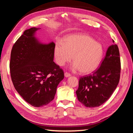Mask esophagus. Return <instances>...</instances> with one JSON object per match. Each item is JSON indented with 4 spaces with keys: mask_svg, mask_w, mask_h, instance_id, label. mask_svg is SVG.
Wrapping results in <instances>:
<instances>
[{
    "mask_svg": "<svg viewBox=\"0 0 133 133\" xmlns=\"http://www.w3.org/2000/svg\"><path fill=\"white\" fill-rule=\"evenodd\" d=\"M71 76V75L70 73H69L68 72H65L64 73V76L66 77H70V76Z\"/></svg>",
    "mask_w": 133,
    "mask_h": 133,
    "instance_id": "obj_1",
    "label": "esophagus"
}]
</instances>
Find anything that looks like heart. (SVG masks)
Masks as SVG:
<instances>
[{"instance_id":"b5f03b06","label":"heart","mask_w":133,"mask_h":133,"mask_svg":"<svg viewBox=\"0 0 133 133\" xmlns=\"http://www.w3.org/2000/svg\"><path fill=\"white\" fill-rule=\"evenodd\" d=\"M103 54V47L93 38L82 33L70 35L63 43H56L55 48L56 61L60 66L73 59L72 69L89 74L97 68Z\"/></svg>"}]
</instances>
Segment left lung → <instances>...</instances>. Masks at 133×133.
Masks as SVG:
<instances>
[{"mask_svg": "<svg viewBox=\"0 0 133 133\" xmlns=\"http://www.w3.org/2000/svg\"><path fill=\"white\" fill-rule=\"evenodd\" d=\"M120 72L118 48L117 44H112L108 48L100 66L91 75L80 78L76 91L78 100L87 107L100 106L115 90L120 80Z\"/></svg>", "mask_w": 133, "mask_h": 133, "instance_id": "8db88e82", "label": "left lung"}]
</instances>
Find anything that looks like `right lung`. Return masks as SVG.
<instances>
[{"label": "right lung", "mask_w": 133, "mask_h": 133, "mask_svg": "<svg viewBox=\"0 0 133 133\" xmlns=\"http://www.w3.org/2000/svg\"><path fill=\"white\" fill-rule=\"evenodd\" d=\"M39 28L24 31L13 46L9 64L15 89L29 104L36 107L48 104L63 79L64 71L53 62L55 44H40L34 36Z\"/></svg>", "instance_id": "add662e5"}]
</instances>
